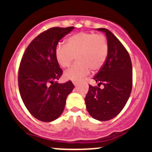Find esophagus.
<instances>
[{
	"instance_id": "34e87169",
	"label": "esophagus",
	"mask_w": 152,
	"mask_h": 152,
	"mask_svg": "<svg viewBox=\"0 0 152 152\" xmlns=\"http://www.w3.org/2000/svg\"><path fill=\"white\" fill-rule=\"evenodd\" d=\"M73 84L75 86H77L78 85V82H73Z\"/></svg>"
}]
</instances>
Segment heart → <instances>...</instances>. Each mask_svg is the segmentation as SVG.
<instances>
[{"mask_svg":"<svg viewBox=\"0 0 152 152\" xmlns=\"http://www.w3.org/2000/svg\"><path fill=\"white\" fill-rule=\"evenodd\" d=\"M108 50L104 36L80 32L69 37L66 44L58 43L55 48V56L62 67L70 66L76 56L78 62L65 73L66 79L76 81L87 76L90 69L102 68L107 60Z\"/></svg>","mask_w":152,"mask_h":152,"instance_id":"obj_1","label":"heart"}]
</instances>
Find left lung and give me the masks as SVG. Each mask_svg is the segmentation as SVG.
<instances>
[{
    "instance_id": "1",
    "label": "left lung",
    "mask_w": 152,
    "mask_h": 152,
    "mask_svg": "<svg viewBox=\"0 0 152 152\" xmlns=\"http://www.w3.org/2000/svg\"><path fill=\"white\" fill-rule=\"evenodd\" d=\"M104 33L108 56L104 65L93 79L99 87L89 86L85 97L86 108L96 120L113 119L125 107L132 87V65L129 53L119 39L107 28H96ZM101 84L104 88L99 87Z\"/></svg>"
}]
</instances>
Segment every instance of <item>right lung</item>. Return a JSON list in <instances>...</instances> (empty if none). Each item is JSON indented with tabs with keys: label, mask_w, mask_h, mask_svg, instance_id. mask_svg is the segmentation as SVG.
Wrapping results in <instances>:
<instances>
[{
	"label": "right lung",
	"mask_w": 152,
	"mask_h": 152,
	"mask_svg": "<svg viewBox=\"0 0 152 152\" xmlns=\"http://www.w3.org/2000/svg\"><path fill=\"white\" fill-rule=\"evenodd\" d=\"M74 27L49 28L27 47L20 65V94L29 113L37 120L51 122L64 111L66 99L74 88L71 81L59 84L62 74L55 56V48Z\"/></svg>",
	"instance_id": "obj_1"
}]
</instances>
